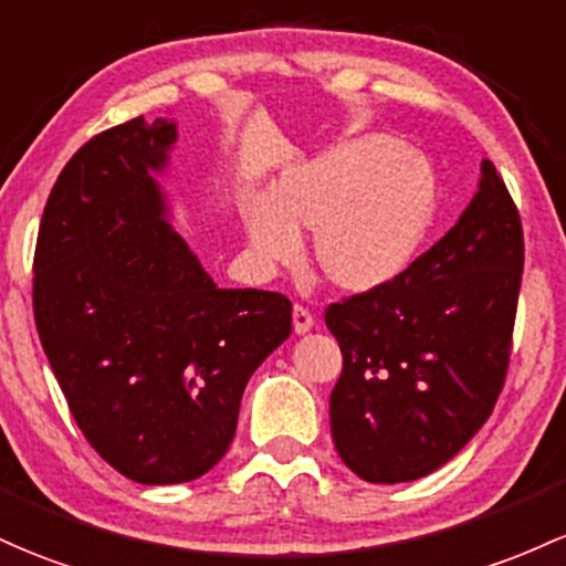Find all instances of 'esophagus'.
<instances>
[{
    "label": "esophagus",
    "mask_w": 566,
    "mask_h": 566,
    "mask_svg": "<svg viewBox=\"0 0 566 566\" xmlns=\"http://www.w3.org/2000/svg\"><path fill=\"white\" fill-rule=\"evenodd\" d=\"M293 327L295 333H308L314 327V314L306 306H301V303H295L293 308Z\"/></svg>",
    "instance_id": "1"
}]
</instances>
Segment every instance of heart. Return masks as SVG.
Instances as JSON below:
<instances>
[{
    "label": "heart",
    "mask_w": 566,
    "mask_h": 566,
    "mask_svg": "<svg viewBox=\"0 0 566 566\" xmlns=\"http://www.w3.org/2000/svg\"><path fill=\"white\" fill-rule=\"evenodd\" d=\"M438 182L432 166L395 136L346 139L301 160L250 203L252 250L293 263L301 231H316V265L346 293L381 287L408 265L432 222Z\"/></svg>",
    "instance_id": "1"
}]
</instances>
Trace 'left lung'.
Masks as SVG:
<instances>
[{"label":"left lung","instance_id":"1","mask_svg":"<svg viewBox=\"0 0 566 566\" xmlns=\"http://www.w3.org/2000/svg\"><path fill=\"white\" fill-rule=\"evenodd\" d=\"M459 222L392 282L331 303L344 354L333 443L370 483L430 475L494 411L511 365L524 228L492 160Z\"/></svg>","mask_w":566,"mask_h":566}]
</instances>
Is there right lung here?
I'll return each instance as SVG.
<instances>
[{
  "instance_id": "right-lung-1",
  "label": "right lung",
  "mask_w": 566,
  "mask_h": 566,
  "mask_svg": "<svg viewBox=\"0 0 566 566\" xmlns=\"http://www.w3.org/2000/svg\"><path fill=\"white\" fill-rule=\"evenodd\" d=\"M177 128L112 126L72 155L42 212L34 322L85 440L136 483H185L231 446L247 381L293 303L220 290L164 220L150 169Z\"/></svg>"
}]
</instances>
